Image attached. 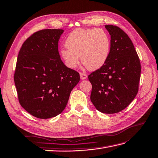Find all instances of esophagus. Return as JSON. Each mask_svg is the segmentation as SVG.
Instances as JSON below:
<instances>
[{
  "label": "esophagus",
  "mask_w": 158,
  "mask_h": 158,
  "mask_svg": "<svg viewBox=\"0 0 158 158\" xmlns=\"http://www.w3.org/2000/svg\"><path fill=\"white\" fill-rule=\"evenodd\" d=\"M80 77L82 80L83 79H85L87 78V75H86L85 73H80Z\"/></svg>",
  "instance_id": "obj_1"
}]
</instances>
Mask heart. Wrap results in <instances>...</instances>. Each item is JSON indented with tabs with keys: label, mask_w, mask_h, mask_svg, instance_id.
I'll return each instance as SVG.
<instances>
[{
	"label": "heart",
	"mask_w": 158,
	"mask_h": 158,
	"mask_svg": "<svg viewBox=\"0 0 158 158\" xmlns=\"http://www.w3.org/2000/svg\"><path fill=\"white\" fill-rule=\"evenodd\" d=\"M67 48L62 49L60 54L70 68H75L81 60L91 71L102 67L108 60L110 51V39L101 29H75L65 41Z\"/></svg>",
	"instance_id": "b5f03b06"
}]
</instances>
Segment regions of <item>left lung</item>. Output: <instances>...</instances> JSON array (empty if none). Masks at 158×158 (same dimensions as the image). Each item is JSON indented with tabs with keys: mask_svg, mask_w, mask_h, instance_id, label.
Instances as JSON below:
<instances>
[{
	"mask_svg": "<svg viewBox=\"0 0 158 158\" xmlns=\"http://www.w3.org/2000/svg\"><path fill=\"white\" fill-rule=\"evenodd\" d=\"M105 27L110 35V51L106 63L88 76L92 85L90 99L98 111L114 114L126 108L137 96L141 63L126 33L116 25Z\"/></svg>",
	"mask_w": 158,
	"mask_h": 158,
	"instance_id": "left-lung-1",
	"label": "left lung"
}]
</instances>
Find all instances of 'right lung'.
Instances as JSON below:
<instances>
[{"mask_svg":"<svg viewBox=\"0 0 158 158\" xmlns=\"http://www.w3.org/2000/svg\"><path fill=\"white\" fill-rule=\"evenodd\" d=\"M63 29L35 32L17 56L14 81L21 106L36 118H52L64 110L79 73L66 67L58 52Z\"/></svg>","mask_w":158,"mask_h":158,"instance_id":"obj_1","label":"right lung"}]
</instances>
